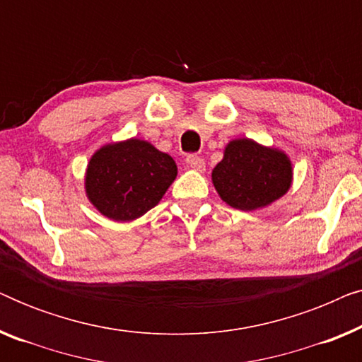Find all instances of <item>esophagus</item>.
I'll use <instances>...</instances> for the list:
<instances>
[{
    "mask_svg": "<svg viewBox=\"0 0 362 362\" xmlns=\"http://www.w3.org/2000/svg\"><path fill=\"white\" fill-rule=\"evenodd\" d=\"M186 163H187V166L192 168V170H196V171H204L206 170L204 160H202V158L197 156V155H189V156H187L186 158Z\"/></svg>",
    "mask_w": 362,
    "mask_h": 362,
    "instance_id": "obj_1",
    "label": "esophagus"
}]
</instances>
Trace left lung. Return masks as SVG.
I'll return each instance as SVG.
<instances>
[{"label": "left lung", "mask_w": 362, "mask_h": 362, "mask_svg": "<svg viewBox=\"0 0 362 362\" xmlns=\"http://www.w3.org/2000/svg\"><path fill=\"white\" fill-rule=\"evenodd\" d=\"M212 182L227 204L254 211L290 189L291 163L285 153L242 138L227 145L224 160L212 171Z\"/></svg>", "instance_id": "1"}]
</instances>
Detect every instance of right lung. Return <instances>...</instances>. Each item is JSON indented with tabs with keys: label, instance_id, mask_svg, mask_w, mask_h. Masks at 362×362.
<instances>
[{
	"label": "right lung",
	"instance_id": "obj_1",
	"mask_svg": "<svg viewBox=\"0 0 362 362\" xmlns=\"http://www.w3.org/2000/svg\"><path fill=\"white\" fill-rule=\"evenodd\" d=\"M176 163L148 141L132 138L92 156L86 191L92 204L113 221H132L155 207L175 181Z\"/></svg>",
	"mask_w": 362,
	"mask_h": 362
}]
</instances>
